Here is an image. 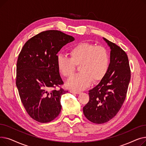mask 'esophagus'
Instances as JSON below:
<instances>
[{
    "instance_id": "obj_1",
    "label": "esophagus",
    "mask_w": 146,
    "mask_h": 146,
    "mask_svg": "<svg viewBox=\"0 0 146 146\" xmlns=\"http://www.w3.org/2000/svg\"><path fill=\"white\" fill-rule=\"evenodd\" d=\"M70 93H72V94H79L80 93V92L70 90Z\"/></svg>"
}]
</instances>
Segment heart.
<instances>
[{"mask_svg": "<svg viewBox=\"0 0 146 146\" xmlns=\"http://www.w3.org/2000/svg\"><path fill=\"white\" fill-rule=\"evenodd\" d=\"M70 58L58 55L57 69L61 76L70 78L74 74L76 66L80 73L67 82V86L74 90L88 88L93 81L100 82L106 74L110 67L109 53L102 45H95L82 42L74 45L69 51Z\"/></svg>", "mask_w": 146, "mask_h": 146, "instance_id": "1", "label": "heart"}]
</instances>
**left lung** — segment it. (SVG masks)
Here are the masks:
<instances>
[{
  "label": "left lung",
  "mask_w": 146,
  "mask_h": 146,
  "mask_svg": "<svg viewBox=\"0 0 146 146\" xmlns=\"http://www.w3.org/2000/svg\"><path fill=\"white\" fill-rule=\"evenodd\" d=\"M111 49L110 63L105 77L89 90V101L83 108L86 118L95 124H103L116 115L127 95L131 71L125 52L106 38Z\"/></svg>",
  "instance_id": "8db88e82"
}]
</instances>
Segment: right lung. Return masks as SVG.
Listing matches in <instances>:
<instances>
[{
  "label": "right lung",
  "instance_id": "1",
  "mask_svg": "<svg viewBox=\"0 0 146 146\" xmlns=\"http://www.w3.org/2000/svg\"><path fill=\"white\" fill-rule=\"evenodd\" d=\"M74 37L57 30L41 32L28 40L19 53L16 85L21 102L29 115L46 123L60 112V99L67 90L62 85L57 67V54Z\"/></svg>",
  "mask_w": 146,
  "mask_h": 146
}]
</instances>
